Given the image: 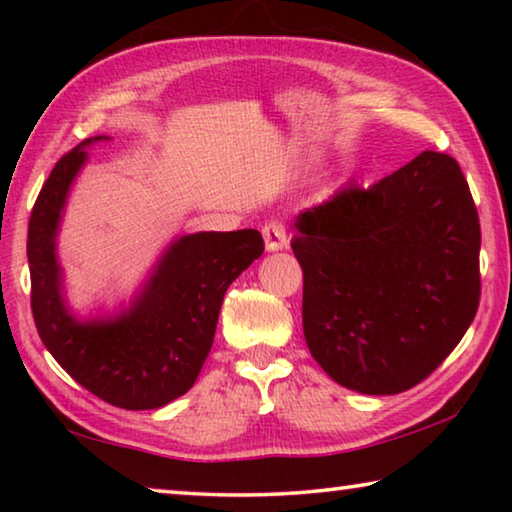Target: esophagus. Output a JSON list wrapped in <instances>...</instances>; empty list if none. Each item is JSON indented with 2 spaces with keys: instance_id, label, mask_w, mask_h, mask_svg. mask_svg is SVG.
<instances>
[{
  "instance_id": "obj_1",
  "label": "esophagus",
  "mask_w": 512,
  "mask_h": 512,
  "mask_svg": "<svg viewBox=\"0 0 512 512\" xmlns=\"http://www.w3.org/2000/svg\"><path fill=\"white\" fill-rule=\"evenodd\" d=\"M262 235H264V246H266L268 253H275V250H284V248L289 246L287 228H284L280 221L264 223Z\"/></svg>"
}]
</instances>
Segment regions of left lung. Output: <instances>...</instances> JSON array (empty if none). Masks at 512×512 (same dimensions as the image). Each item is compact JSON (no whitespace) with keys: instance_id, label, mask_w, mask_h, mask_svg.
Returning a JSON list of instances; mask_svg holds the SVG:
<instances>
[{"instance_id":"left-lung-1","label":"left lung","mask_w":512,"mask_h":512,"mask_svg":"<svg viewBox=\"0 0 512 512\" xmlns=\"http://www.w3.org/2000/svg\"><path fill=\"white\" fill-rule=\"evenodd\" d=\"M291 239L311 357L363 395L409 391L479 309L481 225L452 155L422 151L370 187L307 207Z\"/></svg>"}]
</instances>
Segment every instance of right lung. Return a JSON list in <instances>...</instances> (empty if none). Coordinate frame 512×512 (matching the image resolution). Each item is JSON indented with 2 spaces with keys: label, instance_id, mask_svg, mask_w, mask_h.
<instances>
[{
  "label": "right lung",
  "instance_id": "right-lung-1",
  "mask_svg": "<svg viewBox=\"0 0 512 512\" xmlns=\"http://www.w3.org/2000/svg\"><path fill=\"white\" fill-rule=\"evenodd\" d=\"M103 140L90 137L63 155L33 205L27 241L33 320L51 357L90 393L119 409H160L194 386L225 291L264 253V239L250 228L173 239L131 305L79 318L65 300L58 230L88 146Z\"/></svg>",
  "mask_w": 512,
  "mask_h": 512
}]
</instances>
